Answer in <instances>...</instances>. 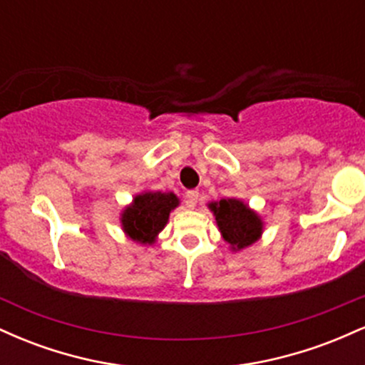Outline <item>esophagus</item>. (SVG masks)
<instances>
[{"label":"esophagus","instance_id":"esophagus-1","mask_svg":"<svg viewBox=\"0 0 365 365\" xmlns=\"http://www.w3.org/2000/svg\"><path fill=\"white\" fill-rule=\"evenodd\" d=\"M197 199H199V190H187L185 192L187 207H195Z\"/></svg>","mask_w":365,"mask_h":365}]
</instances>
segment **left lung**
I'll return each mask as SVG.
<instances>
[{
    "label": "left lung",
    "instance_id": "1",
    "mask_svg": "<svg viewBox=\"0 0 365 365\" xmlns=\"http://www.w3.org/2000/svg\"><path fill=\"white\" fill-rule=\"evenodd\" d=\"M221 235L233 249L252 245L262 232V223L255 212L237 199H221L211 204Z\"/></svg>",
    "mask_w": 365,
    "mask_h": 365
}]
</instances>
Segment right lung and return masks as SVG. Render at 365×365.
Here are the masks:
<instances>
[{
  "label": "right lung",
  "instance_id": "add662e5",
  "mask_svg": "<svg viewBox=\"0 0 365 365\" xmlns=\"http://www.w3.org/2000/svg\"><path fill=\"white\" fill-rule=\"evenodd\" d=\"M177 206L178 199L173 194L145 192L137 195L121 216L123 230L140 244H153L158 233L165 228L170 211Z\"/></svg>",
  "mask_w": 365,
  "mask_h": 365
}]
</instances>
